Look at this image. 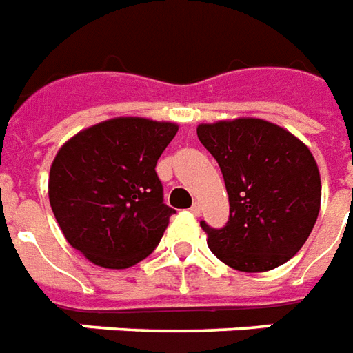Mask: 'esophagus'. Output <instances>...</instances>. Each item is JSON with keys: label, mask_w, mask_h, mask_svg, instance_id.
<instances>
[{"label": "esophagus", "mask_w": 353, "mask_h": 353, "mask_svg": "<svg viewBox=\"0 0 353 353\" xmlns=\"http://www.w3.org/2000/svg\"><path fill=\"white\" fill-rule=\"evenodd\" d=\"M190 210H192V214L199 216V214H201V205H199V203H194V205H192V208H190Z\"/></svg>", "instance_id": "esophagus-1"}]
</instances>
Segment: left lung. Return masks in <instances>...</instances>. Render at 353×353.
<instances>
[{"label": "left lung", "instance_id": "8db88e82", "mask_svg": "<svg viewBox=\"0 0 353 353\" xmlns=\"http://www.w3.org/2000/svg\"><path fill=\"white\" fill-rule=\"evenodd\" d=\"M197 137L222 169L230 220L208 228V248L243 272H265L292 259L318 220L321 180L308 146L276 123L235 118L199 123Z\"/></svg>", "mask_w": 353, "mask_h": 353}]
</instances>
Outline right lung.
<instances>
[{"label":"right lung","instance_id":"obj_1","mask_svg":"<svg viewBox=\"0 0 353 353\" xmlns=\"http://www.w3.org/2000/svg\"><path fill=\"white\" fill-rule=\"evenodd\" d=\"M179 125L110 118L79 131L50 167L48 199L68 243L94 265L128 269L150 256L174 214L156 174Z\"/></svg>","mask_w":353,"mask_h":353}]
</instances>
